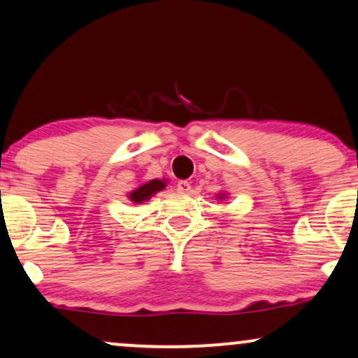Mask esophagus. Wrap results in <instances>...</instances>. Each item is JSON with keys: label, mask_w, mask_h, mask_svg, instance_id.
<instances>
[{"label": "esophagus", "mask_w": 358, "mask_h": 358, "mask_svg": "<svg viewBox=\"0 0 358 358\" xmlns=\"http://www.w3.org/2000/svg\"><path fill=\"white\" fill-rule=\"evenodd\" d=\"M192 190V185L189 182H179L178 184V192L179 194H189Z\"/></svg>", "instance_id": "obj_1"}]
</instances>
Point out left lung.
Listing matches in <instances>:
<instances>
[{"instance_id":"obj_1","label":"left lung","mask_w":358,"mask_h":358,"mask_svg":"<svg viewBox=\"0 0 358 358\" xmlns=\"http://www.w3.org/2000/svg\"><path fill=\"white\" fill-rule=\"evenodd\" d=\"M217 199H220V200H221V199H226V195H224V194H220V195H217Z\"/></svg>"}]
</instances>
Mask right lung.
I'll return each mask as SVG.
<instances>
[{
    "mask_svg": "<svg viewBox=\"0 0 358 358\" xmlns=\"http://www.w3.org/2000/svg\"><path fill=\"white\" fill-rule=\"evenodd\" d=\"M164 187H166V182H164V180H159V179L148 180V182L138 185L136 190H132L131 194H129V199L136 201V203H142V201L150 200V196L157 194L158 190H163Z\"/></svg>",
    "mask_w": 358,
    "mask_h": 358,
    "instance_id": "add662e5",
    "label": "right lung"
}]
</instances>
